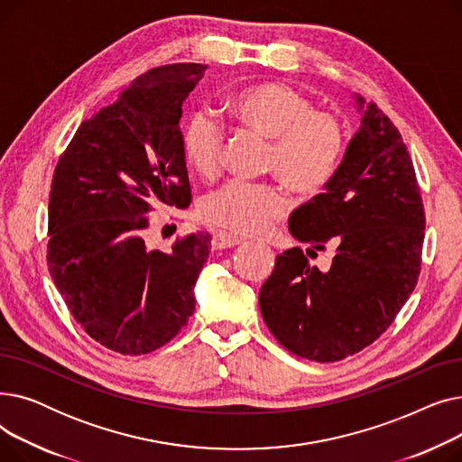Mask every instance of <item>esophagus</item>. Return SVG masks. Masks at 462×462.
Returning a JSON list of instances; mask_svg holds the SVG:
<instances>
[{"mask_svg": "<svg viewBox=\"0 0 462 462\" xmlns=\"http://www.w3.org/2000/svg\"><path fill=\"white\" fill-rule=\"evenodd\" d=\"M241 244H244V239L237 237V236H232V234H226V232H217V234H213V239H211V249L221 251V249L237 247Z\"/></svg>", "mask_w": 462, "mask_h": 462, "instance_id": "obj_1", "label": "esophagus"}]
</instances>
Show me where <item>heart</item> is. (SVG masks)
<instances>
[{
    "label": "heart",
    "mask_w": 462,
    "mask_h": 462,
    "mask_svg": "<svg viewBox=\"0 0 462 462\" xmlns=\"http://www.w3.org/2000/svg\"><path fill=\"white\" fill-rule=\"evenodd\" d=\"M225 108L241 127L272 138L268 164L296 192L320 190L337 172L345 153V127L335 114L314 110L301 91L281 82H258L234 91ZM187 166L211 178L223 162V133L206 112H194L181 129ZM200 217L211 226L241 236H262L286 211L273 185L228 181L208 192Z\"/></svg>",
    "instance_id": "heart-1"
}]
</instances>
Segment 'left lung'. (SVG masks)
<instances>
[{
    "label": "left lung",
    "instance_id": "left-lung-1",
    "mask_svg": "<svg viewBox=\"0 0 462 462\" xmlns=\"http://www.w3.org/2000/svg\"><path fill=\"white\" fill-rule=\"evenodd\" d=\"M363 112L341 166L290 215V234L301 244L277 256L260 288L263 322L277 341L310 361L352 356L392 326L414 292L421 270L425 211L416 170L401 133L374 103ZM328 246L332 268L308 263Z\"/></svg>",
    "mask_w": 462,
    "mask_h": 462
}]
</instances>
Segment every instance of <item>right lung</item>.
<instances>
[{"label": "right lung", "mask_w": 462, "mask_h": 462, "mask_svg": "<svg viewBox=\"0 0 462 462\" xmlns=\"http://www.w3.org/2000/svg\"><path fill=\"white\" fill-rule=\"evenodd\" d=\"M206 69L174 63L138 77L82 121L54 170L48 270L75 320L117 354L161 348L194 312L211 236L189 234L162 253L143 234L157 208L190 204L180 117Z\"/></svg>", "instance_id": "1"}]
</instances>
